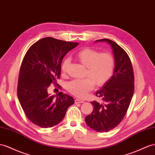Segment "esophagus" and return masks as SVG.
Returning <instances> with one entry per match:
<instances>
[{
    "label": "esophagus",
    "instance_id": "34e87169",
    "mask_svg": "<svg viewBox=\"0 0 155 155\" xmlns=\"http://www.w3.org/2000/svg\"><path fill=\"white\" fill-rule=\"evenodd\" d=\"M84 101H83V100H80V99H75L74 100V103L75 104H81V103H83L84 102Z\"/></svg>",
    "mask_w": 155,
    "mask_h": 155
}]
</instances>
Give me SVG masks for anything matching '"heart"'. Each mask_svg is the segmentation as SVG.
Segmentation results:
<instances>
[{"label":"heart","instance_id":"1","mask_svg":"<svg viewBox=\"0 0 155 155\" xmlns=\"http://www.w3.org/2000/svg\"><path fill=\"white\" fill-rule=\"evenodd\" d=\"M76 58L81 64L86 67L85 76L82 79H74L67 84V89L74 96L84 97L92 90L94 84L101 86L112 77L115 61L113 55L108 53H100L98 51L89 48L80 50ZM70 63L69 58L64 59L61 64V71L67 72Z\"/></svg>","mask_w":155,"mask_h":155}]
</instances>
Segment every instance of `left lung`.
Segmentation results:
<instances>
[{
	"instance_id": "1",
	"label": "left lung",
	"mask_w": 155,
	"mask_h": 155,
	"mask_svg": "<svg viewBox=\"0 0 155 155\" xmlns=\"http://www.w3.org/2000/svg\"><path fill=\"white\" fill-rule=\"evenodd\" d=\"M111 46L115 61L112 77L97 91L96 96L104 103L91 102L92 113L85 118L89 127L98 132H107L117 127L128 110L134 91V75L132 62L124 49L109 39L97 40Z\"/></svg>"
}]
</instances>
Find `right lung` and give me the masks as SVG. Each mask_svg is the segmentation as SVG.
Returning a JSON list of instances; mask_svg holds the SVG:
<instances>
[{"label":"right lung","instance_id":"1","mask_svg":"<svg viewBox=\"0 0 155 155\" xmlns=\"http://www.w3.org/2000/svg\"><path fill=\"white\" fill-rule=\"evenodd\" d=\"M79 43L46 37L34 43L21 63L18 84V97L26 117L41 128H51L64 118L74 99L59 92L48 93L51 83L57 85L63 57Z\"/></svg>","mask_w":155,"mask_h":155}]
</instances>
